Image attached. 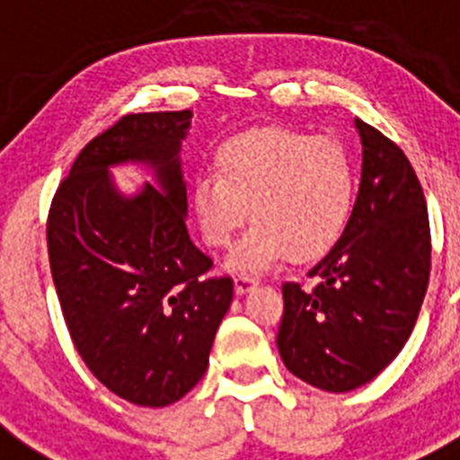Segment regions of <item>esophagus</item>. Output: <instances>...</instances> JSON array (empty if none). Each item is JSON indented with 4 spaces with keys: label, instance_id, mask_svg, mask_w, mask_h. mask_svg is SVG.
Wrapping results in <instances>:
<instances>
[{
    "label": "esophagus",
    "instance_id": "obj_1",
    "mask_svg": "<svg viewBox=\"0 0 460 460\" xmlns=\"http://www.w3.org/2000/svg\"><path fill=\"white\" fill-rule=\"evenodd\" d=\"M255 286H258V280H255L253 276L239 274L237 279H234V292H237V295H246V292L253 290Z\"/></svg>",
    "mask_w": 460,
    "mask_h": 460
}]
</instances>
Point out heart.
<instances>
[{"instance_id":"b5f03b06","label":"heart","mask_w":460,"mask_h":460,"mask_svg":"<svg viewBox=\"0 0 460 460\" xmlns=\"http://www.w3.org/2000/svg\"><path fill=\"white\" fill-rule=\"evenodd\" d=\"M202 239L227 249L251 217L255 226L227 260L233 271H265L290 255L320 260L339 246L357 205V172L334 137L267 126L226 140L214 177L193 186Z\"/></svg>"}]
</instances>
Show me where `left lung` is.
<instances>
[{"mask_svg": "<svg viewBox=\"0 0 460 460\" xmlns=\"http://www.w3.org/2000/svg\"><path fill=\"white\" fill-rule=\"evenodd\" d=\"M361 181L350 227L308 271L313 288L283 286L280 359L324 392L371 382L412 334L430 274L424 190L396 142L355 119Z\"/></svg>", "mask_w": 460, "mask_h": 460, "instance_id": "1", "label": "left lung"}]
</instances>
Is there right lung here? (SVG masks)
Listing matches in <instances>:
<instances>
[{
    "label": "right lung",
    "instance_id": "obj_1",
    "mask_svg": "<svg viewBox=\"0 0 460 460\" xmlns=\"http://www.w3.org/2000/svg\"><path fill=\"white\" fill-rule=\"evenodd\" d=\"M190 110L126 115L93 137L48 214V258L73 345L128 403L165 408L209 367L233 304V279H205L211 260L186 230L181 140ZM142 163L155 184L124 196L109 168Z\"/></svg>",
    "mask_w": 460,
    "mask_h": 460
}]
</instances>
